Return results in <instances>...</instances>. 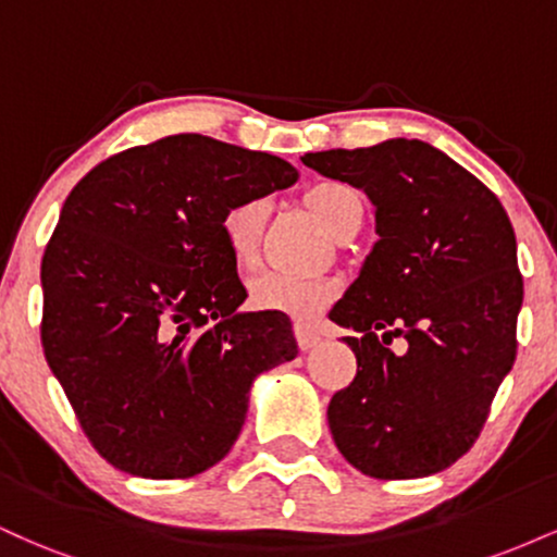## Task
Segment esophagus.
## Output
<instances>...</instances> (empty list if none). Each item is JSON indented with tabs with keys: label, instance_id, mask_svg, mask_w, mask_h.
Wrapping results in <instances>:
<instances>
[{
	"label": "esophagus",
	"instance_id": "esophagus-1",
	"mask_svg": "<svg viewBox=\"0 0 557 557\" xmlns=\"http://www.w3.org/2000/svg\"><path fill=\"white\" fill-rule=\"evenodd\" d=\"M296 341L300 345V350H311V348H314V345H319V341H322V337H319L314 330L306 327V324H296Z\"/></svg>",
	"mask_w": 557,
	"mask_h": 557
}]
</instances>
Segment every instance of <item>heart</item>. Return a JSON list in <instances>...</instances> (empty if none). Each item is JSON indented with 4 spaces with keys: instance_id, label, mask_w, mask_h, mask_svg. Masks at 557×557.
Instances as JSON below:
<instances>
[{
    "instance_id": "obj_1",
    "label": "heart",
    "mask_w": 557,
    "mask_h": 557,
    "mask_svg": "<svg viewBox=\"0 0 557 557\" xmlns=\"http://www.w3.org/2000/svg\"><path fill=\"white\" fill-rule=\"evenodd\" d=\"M300 203L317 216L332 238L359 230L363 203L350 185L337 181H319L300 194ZM264 201H240L222 216L220 230L230 259L238 270H253L259 264L261 230H264ZM337 283L330 277H296V274L264 272L248 283V306L257 311H277L300 322H311L335 300Z\"/></svg>"
}]
</instances>
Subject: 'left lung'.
I'll use <instances>...</instances> for the list:
<instances>
[{"mask_svg":"<svg viewBox=\"0 0 557 557\" xmlns=\"http://www.w3.org/2000/svg\"><path fill=\"white\" fill-rule=\"evenodd\" d=\"M300 162L361 188L380 235L330 311L357 335L343 341L359 363L330 400L332 440L367 476L437 474L474 445L516 361L523 280L513 225L487 185L424 140Z\"/></svg>","mask_w":557,"mask_h":557,"instance_id":"1","label":"left lung"}]
</instances>
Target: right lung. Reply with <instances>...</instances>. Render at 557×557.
Wrapping results in <instances>:
<instances>
[{"instance_id": "add662e5", "label": "right lung", "mask_w": 557, "mask_h": 557, "mask_svg": "<svg viewBox=\"0 0 557 557\" xmlns=\"http://www.w3.org/2000/svg\"><path fill=\"white\" fill-rule=\"evenodd\" d=\"M298 181L285 159L181 133L114 154L70 190L41 259V345L114 469L188 479L227 456L253 380L293 361L277 311H240L230 207Z\"/></svg>"}]
</instances>
